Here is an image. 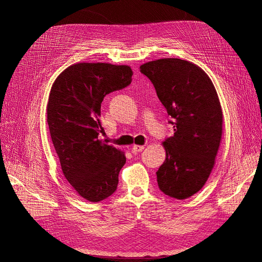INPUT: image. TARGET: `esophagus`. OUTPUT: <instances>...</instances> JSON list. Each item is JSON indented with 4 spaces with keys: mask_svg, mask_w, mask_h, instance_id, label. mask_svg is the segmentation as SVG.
<instances>
[{
    "mask_svg": "<svg viewBox=\"0 0 262 262\" xmlns=\"http://www.w3.org/2000/svg\"><path fill=\"white\" fill-rule=\"evenodd\" d=\"M144 149V146L143 145H136L134 144L133 146H132V148H131V150H132V153H134V154H137V153H139V152H142V150Z\"/></svg>",
    "mask_w": 262,
    "mask_h": 262,
    "instance_id": "34e87169",
    "label": "esophagus"
}]
</instances>
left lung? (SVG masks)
<instances>
[{"label":"left lung","mask_w":262,"mask_h":262,"mask_svg":"<svg viewBox=\"0 0 262 262\" xmlns=\"http://www.w3.org/2000/svg\"><path fill=\"white\" fill-rule=\"evenodd\" d=\"M140 69L153 83L175 131L163 142L166 158L156 171L158 187L171 198L187 199L204 186L215 164L223 134L216 90L209 75L187 60L158 59Z\"/></svg>","instance_id":"left-lung-1"}]
</instances>
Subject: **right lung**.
I'll return each mask as SVG.
<instances>
[{"mask_svg":"<svg viewBox=\"0 0 262 262\" xmlns=\"http://www.w3.org/2000/svg\"><path fill=\"white\" fill-rule=\"evenodd\" d=\"M129 66L81 62L70 66L52 84L47 122L66 179L85 200L98 202L112 195L124 152L98 139L101 101L107 94L132 81Z\"/></svg>","mask_w":262,"mask_h":262,"instance_id":"add662e5","label":"right lung"}]
</instances>
